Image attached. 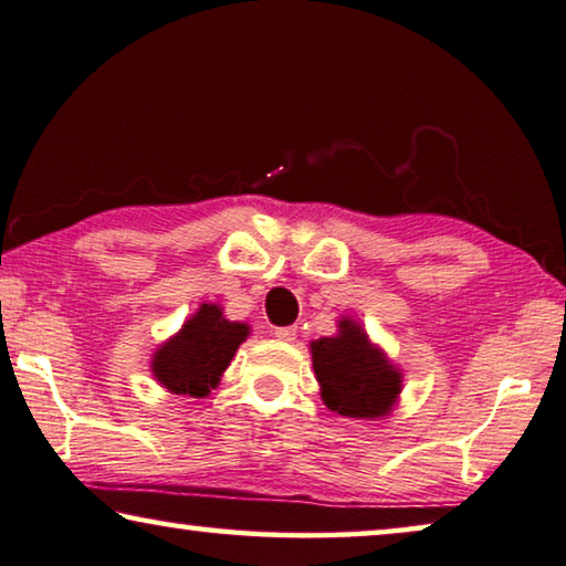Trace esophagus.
Instances as JSON below:
<instances>
[{
	"instance_id": "esophagus-1",
	"label": "esophagus",
	"mask_w": 566,
	"mask_h": 566,
	"mask_svg": "<svg viewBox=\"0 0 566 566\" xmlns=\"http://www.w3.org/2000/svg\"><path fill=\"white\" fill-rule=\"evenodd\" d=\"M275 337L281 342H293L298 337V329L296 326H281V329H275Z\"/></svg>"
}]
</instances>
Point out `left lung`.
I'll list each match as a JSON object with an SVG mask.
<instances>
[{"label": "left lung", "mask_w": 566, "mask_h": 566, "mask_svg": "<svg viewBox=\"0 0 566 566\" xmlns=\"http://www.w3.org/2000/svg\"><path fill=\"white\" fill-rule=\"evenodd\" d=\"M311 363L329 411L357 421H380L398 406L403 370L352 316L339 318L334 337L311 342Z\"/></svg>", "instance_id": "8db88e82"}]
</instances>
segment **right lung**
Masks as SVG:
<instances>
[{"label":"right lung","mask_w":566,"mask_h":566,"mask_svg":"<svg viewBox=\"0 0 566 566\" xmlns=\"http://www.w3.org/2000/svg\"><path fill=\"white\" fill-rule=\"evenodd\" d=\"M248 337L250 324L229 322L222 303H201L181 329L153 352L150 373L168 392L207 398Z\"/></svg>","instance_id":"obj_1"}]
</instances>
